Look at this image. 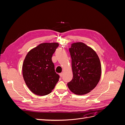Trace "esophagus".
<instances>
[{
	"label": "esophagus",
	"instance_id": "1",
	"mask_svg": "<svg viewBox=\"0 0 125 125\" xmlns=\"http://www.w3.org/2000/svg\"><path fill=\"white\" fill-rule=\"evenodd\" d=\"M59 75H60V77H62V75H63V73H59Z\"/></svg>",
	"mask_w": 125,
	"mask_h": 125
}]
</instances>
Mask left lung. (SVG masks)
<instances>
[{
  "mask_svg": "<svg viewBox=\"0 0 125 125\" xmlns=\"http://www.w3.org/2000/svg\"><path fill=\"white\" fill-rule=\"evenodd\" d=\"M69 50L73 78L68 86L77 95L88 93L100 80L102 69L99 56L92 48L82 42L73 43Z\"/></svg>",
  "mask_w": 125,
  "mask_h": 125,
  "instance_id": "left-lung-1",
  "label": "left lung"
}]
</instances>
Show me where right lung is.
Returning a JSON list of instances; mask_svg holds the SVG:
<instances>
[{"instance_id": "1", "label": "right lung", "mask_w": 125, "mask_h": 125, "mask_svg": "<svg viewBox=\"0 0 125 125\" xmlns=\"http://www.w3.org/2000/svg\"><path fill=\"white\" fill-rule=\"evenodd\" d=\"M57 43H44L29 51L22 65L23 77L29 89L36 95L50 94L58 81L52 57Z\"/></svg>"}]
</instances>
